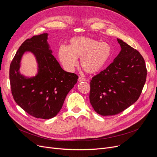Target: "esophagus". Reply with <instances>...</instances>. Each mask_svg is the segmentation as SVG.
Masks as SVG:
<instances>
[{"label":"esophagus","mask_w":157,"mask_h":157,"mask_svg":"<svg viewBox=\"0 0 157 157\" xmlns=\"http://www.w3.org/2000/svg\"><path fill=\"white\" fill-rule=\"evenodd\" d=\"M86 81V79H85V78H82V77H79V78H78V81H79V82H82V81Z\"/></svg>","instance_id":"obj_1"}]
</instances>
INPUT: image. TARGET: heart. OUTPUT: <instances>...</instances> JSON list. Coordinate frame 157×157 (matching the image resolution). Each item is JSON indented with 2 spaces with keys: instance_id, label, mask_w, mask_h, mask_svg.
Returning <instances> with one entry per match:
<instances>
[{
  "instance_id": "obj_1",
  "label": "heart",
  "mask_w": 157,
  "mask_h": 157,
  "mask_svg": "<svg viewBox=\"0 0 157 157\" xmlns=\"http://www.w3.org/2000/svg\"><path fill=\"white\" fill-rule=\"evenodd\" d=\"M111 54V49L108 43L83 36L72 37L68 46H60L57 52L59 60L66 71H73L78 65V58L81 57V67L88 74L102 70Z\"/></svg>"
}]
</instances>
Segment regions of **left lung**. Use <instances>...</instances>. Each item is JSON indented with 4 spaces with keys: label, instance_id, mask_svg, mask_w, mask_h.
Instances as JSON below:
<instances>
[{
    "label": "left lung",
    "instance_id": "8db88e82",
    "mask_svg": "<svg viewBox=\"0 0 157 157\" xmlns=\"http://www.w3.org/2000/svg\"><path fill=\"white\" fill-rule=\"evenodd\" d=\"M121 51L105 70L90 82V102L102 116L124 111L140 97L145 84L147 70L142 55L117 39Z\"/></svg>",
    "mask_w": 157,
    "mask_h": 157
}]
</instances>
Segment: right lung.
<instances>
[{
    "label": "right lung",
    "instance_id": "right-lung-1",
    "mask_svg": "<svg viewBox=\"0 0 157 157\" xmlns=\"http://www.w3.org/2000/svg\"><path fill=\"white\" fill-rule=\"evenodd\" d=\"M44 33L27 39L18 49L10 65V79L14 99L20 108L37 118L50 119L62 108L65 98L78 76L62 69L52 55ZM30 52L35 56L38 70L34 77L20 72L23 55Z\"/></svg>",
    "mask_w": 157,
    "mask_h": 157
}]
</instances>
